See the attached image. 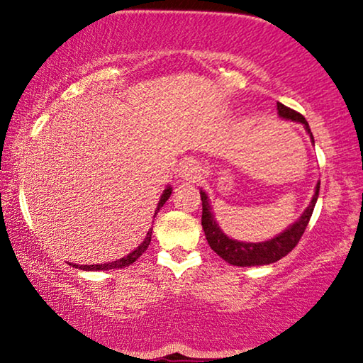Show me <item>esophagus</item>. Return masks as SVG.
Here are the masks:
<instances>
[{"instance_id":"obj_1","label":"esophagus","mask_w":363,"mask_h":363,"mask_svg":"<svg viewBox=\"0 0 363 363\" xmlns=\"http://www.w3.org/2000/svg\"><path fill=\"white\" fill-rule=\"evenodd\" d=\"M178 173H180V177L185 178L186 182L198 180L199 175H201V173H199V165L194 160L182 162L180 170H178Z\"/></svg>"}]
</instances>
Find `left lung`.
<instances>
[{"label": "left lung", "mask_w": 363, "mask_h": 363, "mask_svg": "<svg viewBox=\"0 0 363 363\" xmlns=\"http://www.w3.org/2000/svg\"><path fill=\"white\" fill-rule=\"evenodd\" d=\"M277 111L278 116L286 121H295L304 125L306 133L311 138V143L314 144V138L311 129H309L308 121L304 119L301 114L293 111V109L286 108L285 104L277 103ZM319 185L321 183H316V188H314V194L311 198V203L308 204V208L304 209L301 216H299L295 223L288 225V228L283 230V233L277 234L275 238L269 240H264V242H242V240L233 239L229 235L223 233V229L219 228V224L214 219V214L211 211V203H209V198L204 190H199L203 201V216H201V225L204 234H206L208 244L211 249L216 252V254L224 259L230 265L238 267H255V265H269L273 262L280 260L286 254L295 249V245L299 242L301 235L306 229V225L311 219L313 209L316 206L318 196H319Z\"/></svg>", "instance_id": "1"}]
</instances>
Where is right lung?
I'll return each mask as SVG.
<instances>
[{"instance_id": "1", "label": "right lung", "mask_w": 363, "mask_h": 363, "mask_svg": "<svg viewBox=\"0 0 363 363\" xmlns=\"http://www.w3.org/2000/svg\"><path fill=\"white\" fill-rule=\"evenodd\" d=\"M170 194H172V186H167L165 190H164V193H162L159 204H157L155 213H154V218L157 216V213L160 211V208L164 206L167 199L170 198ZM150 239H152V229H149V233H147L145 239L143 240V242L139 244V247H135V249H134L133 252H130V254L123 257V259H118V260H114V262H108V264H99V265H77V264H68V265L75 267V269H78V270H88V272H90V270H91V272H96V270L124 269V267H129L130 264H134V262L138 260L139 257L144 254V252L147 250V247H149V244H150Z\"/></svg>"}]
</instances>
